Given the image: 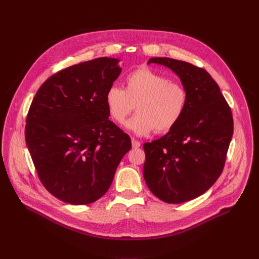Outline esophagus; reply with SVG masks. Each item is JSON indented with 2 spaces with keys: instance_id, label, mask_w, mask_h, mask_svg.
<instances>
[{
  "instance_id": "34e87169",
  "label": "esophagus",
  "mask_w": 259,
  "mask_h": 259,
  "mask_svg": "<svg viewBox=\"0 0 259 259\" xmlns=\"http://www.w3.org/2000/svg\"><path fill=\"white\" fill-rule=\"evenodd\" d=\"M140 144H141V143H140L138 140L132 138V146H133V149H138V147L140 146Z\"/></svg>"
}]
</instances>
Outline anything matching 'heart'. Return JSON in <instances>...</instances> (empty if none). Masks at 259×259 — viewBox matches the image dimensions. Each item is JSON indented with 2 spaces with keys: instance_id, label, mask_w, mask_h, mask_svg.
<instances>
[{
  "instance_id": "obj_1",
  "label": "heart",
  "mask_w": 259,
  "mask_h": 259,
  "mask_svg": "<svg viewBox=\"0 0 259 259\" xmlns=\"http://www.w3.org/2000/svg\"><path fill=\"white\" fill-rule=\"evenodd\" d=\"M104 102L110 119L120 125L135 104L137 114L127 122V128L135 134L147 135L154 130L165 133L173 129L186 113L189 92L182 84L143 66L128 73L125 89L110 86Z\"/></svg>"
}]
</instances>
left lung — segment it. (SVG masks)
<instances>
[{
  "instance_id": "8db88e82",
  "label": "left lung",
  "mask_w": 259,
  "mask_h": 259,
  "mask_svg": "<svg viewBox=\"0 0 259 259\" xmlns=\"http://www.w3.org/2000/svg\"><path fill=\"white\" fill-rule=\"evenodd\" d=\"M147 63L171 68L189 92L179 123L163 137L143 144V177L160 200L179 204L208 191L224 170L234 132L231 107L202 67L168 57Z\"/></svg>"
}]
</instances>
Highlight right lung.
Wrapping results in <instances>:
<instances>
[{
	"instance_id": "1",
	"label": "right lung",
	"mask_w": 259,
	"mask_h": 259,
	"mask_svg": "<svg viewBox=\"0 0 259 259\" xmlns=\"http://www.w3.org/2000/svg\"><path fill=\"white\" fill-rule=\"evenodd\" d=\"M119 59L100 57L47 79L30 104L25 141L45 189L72 205L101 198L113 182L131 139L108 120L107 89L118 79Z\"/></svg>"
}]
</instances>
